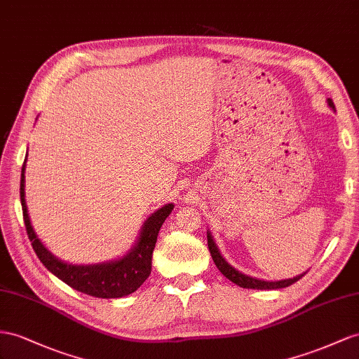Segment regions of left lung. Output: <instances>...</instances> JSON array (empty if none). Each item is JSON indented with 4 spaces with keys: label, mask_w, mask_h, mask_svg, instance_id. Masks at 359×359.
<instances>
[{
    "label": "left lung",
    "mask_w": 359,
    "mask_h": 359,
    "mask_svg": "<svg viewBox=\"0 0 359 359\" xmlns=\"http://www.w3.org/2000/svg\"><path fill=\"white\" fill-rule=\"evenodd\" d=\"M327 104L332 107L335 110V104L332 100H327ZM208 247H209V252H210V256H212V259L217 265V269L223 273V276H226V278L236 283L238 287H243V288H252V290H278V288H287L290 287V285H292L294 282H297L299 279H302V276L305 274H300V276H296V278L292 279H287V280H279V282H267V280H259V279H255V278H250V276H245L243 273H240L238 270H235L232 265H229L222 255H219L217 245L212 240V236H210V233H208Z\"/></svg>",
    "instance_id": "obj_1"
}]
</instances>
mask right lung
Masks as SVG:
<instances>
[{
    "instance_id": "obj_1",
    "label": "right lung",
    "mask_w": 359,
    "mask_h": 359,
    "mask_svg": "<svg viewBox=\"0 0 359 359\" xmlns=\"http://www.w3.org/2000/svg\"><path fill=\"white\" fill-rule=\"evenodd\" d=\"M27 161V158H25ZM25 161L21 171V205H22V217L29 240L32 241L33 250L39 261L47 267L54 276L69 285L80 292L88 294L98 299H116L124 297L135 292L145 282L151 273V255L154 250L158 233L165 219L171 214L172 205H165L159 210L147 219L141 232V238L137 241L135 249L124 256L123 259L114 261L109 264L98 265H69L54 258V256L45 249L42 243L36 238V233L32 227L29 214L25 206Z\"/></svg>"
}]
</instances>
